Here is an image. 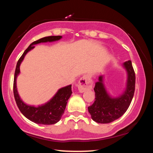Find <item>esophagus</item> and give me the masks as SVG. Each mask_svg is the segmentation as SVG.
I'll return each mask as SVG.
<instances>
[{
  "instance_id": "esophagus-1",
  "label": "esophagus",
  "mask_w": 153,
  "mask_h": 153,
  "mask_svg": "<svg viewBox=\"0 0 153 153\" xmlns=\"http://www.w3.org/2000/svg\"><path fill=\"white\" fill-rule=\"evenodd\" d=\"M92 88V81L88 75L82 77L78 82V90L79 92H84Z\"/></svg>"
}]
</instances>
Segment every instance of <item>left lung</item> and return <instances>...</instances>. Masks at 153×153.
Listing matches in <instances>:
<instances>
[{
	"label": "left lung",
	"instance_id": "1",
	"mask_svg": "<svg viewBox=\"0 0 153 153\" xmlns=\"http://www.w3.org/2000/svg\"><path fill=\"white\" fill-rule=\"evenodd\" d=\"M123 65L128 72V82L126 91L120 97L111 98L107 94L102 83V76L98 77V82L95 83V100L88 109L92 119L96 122H113L121 117L130 105L135 91V72L131 61H126Z\"/></svg>",
	"mask_w": 153,
	"mask_h": 153
}]
</instances>
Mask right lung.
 <instances>
[{
	"label": "right lung",
	"mask_w": 153,
	"mask_h": 153,
	"mask_svg": "<svg viewBox=\"0 0 153 153\" xmlns=\"http://www.w3.org/2000/svg\"><path fill=\"white\" fill-rule=\"evenodd\" d=\"M61 38V36H51L34 41L28 46V48L24 51V53H23V55L17 61L13 82V94L15 102H16L21 113L28 120L36 123L51 125V124L57 123L60 120L61 117L64 113L65 109L67 100L71 95V85L59 89L56 94L54 96V97L45 105L39 106L38 107L27 105L21 100L17 90L16 79L20 72V64L27 52L35 47L33 46L34 45L41 42H53V41L60 40Z\"/></svg>",
	"instance_id": "add662e5"
}]
</instances>
